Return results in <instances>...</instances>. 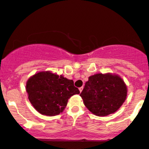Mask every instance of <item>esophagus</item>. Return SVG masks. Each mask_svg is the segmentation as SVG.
Returning a JSON list of instances; mask_svg holds the SVG:
<instances>
[{"label":"esophagus","instance_id":"1","mask_svg":"<svg viewBox=\"0 0 149 149\" xmlns=\"http://www.w3.org/2000/svg\"><path fill=\"white\" fill-rule=\"evenodd\" d=\"M83 87H81V88H79V91H80V92H82V91H83Z\"/></svg>","mask_w":149,"mask_h":149}]
</instances>
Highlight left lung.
<instances>
[{
  "label": "left lung",
  "instance_id": "obj_1",
  "mask_svg": "<svg viewBox=\"0 0 149 149\" xmlns=\"http://www.w3.org/2000/svg\"><path fill=\"white\" fill-rule=\"evenodd\" d=\"M127 88L117 75L97 73L88 78L80 94L86 107L97 116L114 113L125 101Z\"/></svg>",
  "mask_w": 149,
  "mask_h": 149
}]
</instances>
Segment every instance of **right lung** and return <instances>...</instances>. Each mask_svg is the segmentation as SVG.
Segmentation results:
<instances>
[{
  "label": "right lung",
  "instance_id": "obj_1",
  "mask_svg": "<svg viewBox=\"0 0 149 149\" xmlns=\"http://www.w3.org/2000/svg\"><path fill=\"white\" fill-rule=\"evenodd\" d=\"M26 91L36 110L47 116L59 114L67 105L68 100L80 93L73 81L49 71L39 72L29 78Z\"/></svg>",
  "mask_w": 149,
  "mask_h": 149
}]
</instances>
